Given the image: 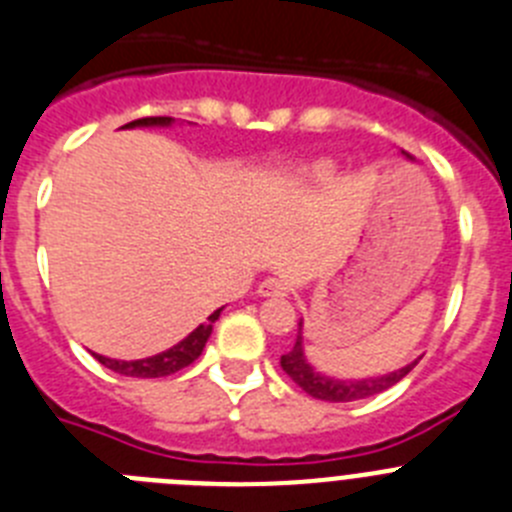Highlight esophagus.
Instances as JSON below:
<instances>
[{
    "instance_id": "1",
    "label": "esophagus",
    "mask_w": 512,
    "mask_h": 512,
    "mask_svg": "<svg viewBox=\"0 0 512 512\" xmlns=\"http://www.w3.org/2000/svg\"><path fill=\"white\" fill-rule=\"evenodd\" d=\"M257 293H260L262 298H280V296H288V288H285L283 280L267 278V280H262L260 288H257Z\"/></svg>"
}]
</instances>
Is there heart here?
<instances>
[{"mask_svg": "<svg viewBox=\"0 0 512 512\" xmlns=\"http://www.w3.org/2000/svg\"><path fill=\"white\" fill-rule=\"evenodd\" d=\"M334 173H336V165L331 163V160H313V163L303 165V168L298 170L296 183L306 188H319V186H326V183L334 178Z\"/></svg>", "mask_w": 512, "mask_h": 512, "instance_id": "heart-1", "label": "heart"}]
</instances>
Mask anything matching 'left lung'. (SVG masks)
I'll return each mask as SVG.
<instances>
[{
    "label": "left lung",
    "mask_w": 512,
    "mask_h": 512,
    "mask_svg": "<svg viewBox=\"0 0 512 512\" xmlns=\"http://www.w3.org/2000/svg\"><path fill=\"white\" fill-rule=\"evenodd\" d=\"M403 155L405 158H411L408 153ZM418 359L408 362V365L400 367V370H393L388 372V375L377 377H359V380H352V377L324 375V372H319L311 362H308L306 349H303V321H298V339L296 344H293V349L280 357V367H283L285 375L296 382L298 388L306 390L311 398L326 400V403H352V400L370 398V395H377L382 393V390L393 388L395 382L403 380V377L418 365Z\"/></svg>",
    "instance_id": "8db88e82"
}]
</instances>
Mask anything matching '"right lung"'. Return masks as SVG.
<instances>
[{
    "label": "right lung",
    "mask_w": 512,
    "mask_h": 512,
    "mask_svg": "<svg viewBox=\"0 0 512 512\" xmlns=\"http://www.w3.org/2000/svg\"><path fill=\"white\" fill-rule=\"evenodd\" d=\"M173 122H176L173 117H145V119H135V122L124 124L122 130H135V127H170ZM222 311H224V306L216 308L209 319H206L204 324L196 326V329H193L186 339H181V342L173 344V347L165 349V352L153 354V357L130 359V362H124V359H109V357H104V354H94V357L99 359L101 365L109 367V370L117 372V375H124V377L173 375V372L183 370V367H188L191 362H196V359L201 357L206 342H209L211 331H214L216 319H219V313Z\"/></svg>",
    "instance_id": "add662e5"
}]
</instances>
